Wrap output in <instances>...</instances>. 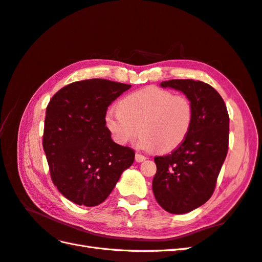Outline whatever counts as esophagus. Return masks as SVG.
Returning a JSON list of instances; mask_svg holds the SVG:
<instances>
[{"instance_id":"obj_1","label":"esophagus","mask_w":262,"mask_h":262,"mask_svg":"<svg viewBox=\"0 0 262 262\" xmlns=\"http://www.w3.org/2000/svg\"><path fill=\"white\" fill-rule=\"evenodd\" d=\"M145 157L143 155H141V153H136V161L137 162H142L145 160Z\"/></svg>"}]
</instances>
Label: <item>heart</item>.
I'll return each mask as SVG.
<instances>
[{"mask_svg": "<svg viewBox=\"0 0 262 262\" xmlns=\"http://www.w3.org/2000/svg\"><path fill=\"white\" fill-rule=\"evenodd\" d=\"M193 122V104L186 95H174L158 86H146L127 94L119 109L107 110L106 129L119 144H126L139 132V146L169 152L188 137Z\"/></svg>", "mask_w": 262, "mask_h": 262, "instance_id": "heart-1", "label": "heart"}]
</instances>
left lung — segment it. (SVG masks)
<instances>
[{"mask_svg": "<svg viewBox=\"0 0 262 262\" xmlns=\"http://www.w3.org/2000/svg\"><path fill=\"white\" fill-rule=\"evenodd\" d=\"M162 88L181 91L193 104V122L186 140L170 155L155 158L153 194L165 211H192L211 198L226 160L229 114L221 95L205 82L169 80Z\"/></svg>", "mask_w": 262, "mask_h": 262, "instance_id": "obj_1", "label": "left lung"}]
</instances>
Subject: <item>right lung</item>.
<instances>
[{"instance_id":"obj_1","label":"right lung","mask_w":262,"mask_h":262,"mask_svg":"<svg viewBox=\"0 0 262 262\" xmlns=\"http://www.w3.org/2000/svg\"><path fill=\"white\" fill-rule=\"evenodd\" d=\"M130 84L104 79L73 82L50 100L43 149L54 186L75 205L95 207L135 161V151L111 139L104 116Z\"/></svg>"}]
</instances>
